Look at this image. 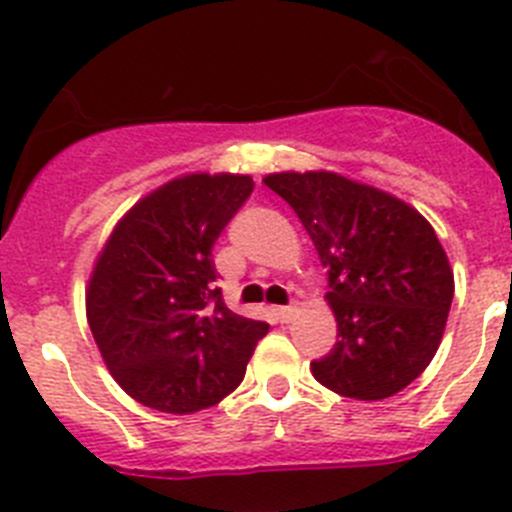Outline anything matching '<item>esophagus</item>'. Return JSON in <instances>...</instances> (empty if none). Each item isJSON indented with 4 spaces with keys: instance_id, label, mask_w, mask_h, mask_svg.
<instances>
[{
    "instance_id": "obj_1",
    "label": "esophagus",
    "mask_w": 512,
    "mask_h": 512,
    "mask_svg": "<svg viewBox=\"0 0 512 512\" xmlns=\"http://www.w3.org/2000/svg\"><path fill=\"white\" fill-rule=\"evenodd\" d=\"M273 311H275V316H278L280 321H290L293 316H296L298 308L296 306H278V308H273Z\"/></svg>"
}]
</instances>
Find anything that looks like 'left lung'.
<instances>
[{"label": "left lung", "mask_w": 512, "mask_h": 512, "mask_svg": "<svg viewBox=\"0 0 512 512\" xmlns=\"http://www.w3.org/2000/svg\"><path fill=\"white\" fill-rule=\"evenodd\" d=\"M262 183L296 211L329 273L339 342L311 362L313 377L354 400L400 393L434 359L454 298L434 227L405 201L329 170Z\"/></svg>", "instance_id": "obj_1"}]
</instances>
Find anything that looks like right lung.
I'll return each instance as SVG.
<instances>
[{
  "label": "right lung",
  "instance_id": "add662e5",
  "mask_svg": "<svg viewBox=\"0 0 512 512\" xmlns=\"http://www.w3.org/2000/svg\"><path fill=\"white\" fill-rule=\"evenodd\" d=\"M250 176L191 173L119 219L86 290L91 334L119 388L160 413L204 411L245 377L265 321L229 311L211 257Z\"/></svg>",
  "mask_w": 512,
  "mask_h": 512
}]
</instances>
